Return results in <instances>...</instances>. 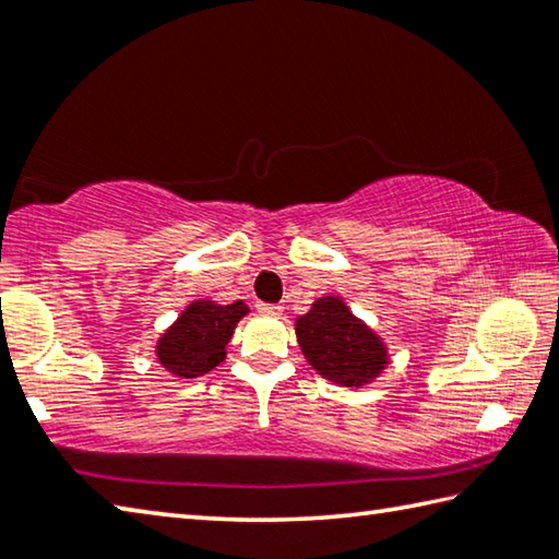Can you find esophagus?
<instances>
[{
    "instance_id": "1",
    "label": "esophagus",
    "mask_w": 559,
    "mask_h": 559,
    "mask_svg": "<svg viewBox=\"0 0 559 559\" xmlns=\"http://www.w3.org/2000/svg\"><path fill=\"white\" fill-rule=\"evenodd\" d=\"M257 310L263 316H281L283 306H278V302H257Z\"/></svg>"
}]
</instances>
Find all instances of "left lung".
<instances>
[{"mask_svg": "<svg viewBox=\"0 0 559 559\" xmlns=\"http://www.w3.org/2000/svg\"><path fill=\"white\" fill-rule=\"evenodd\" d=\"M296 337L308 365L337 386H365L392 362L390 347L340 296L318 298L296 318Z\"/></svg>", "mask_w": 559, "mask_h": 559, "instance_id": "1", "label": "left lung"}]
</instances>
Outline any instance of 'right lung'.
Here are the masks:
<instances>
[{
    "instance_id": "obj_1",
    "label": "right lung",
    "mask_w": 559,
    "mask_h": 559,
    "mask_svg": "<svg viewBox=\"0 0 559 559\" xmlns=\"http://www.w3.org/2000/svg\"><path fill=\"white\" fill-rule=\"evenodd\" d=\"M243 316H249L243 300L226 306L210 298L187 302L175 323L157 337L155 359L165 372L179 380H194L212 372L226 359V345Z\"/></svg>"
}]
</instances>
